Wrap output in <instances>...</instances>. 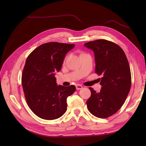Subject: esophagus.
I'll return each mask as SVG.
<instances>
[{
    "label": "esophagus",
    "instance_id": "esophagus-1",
    "mask_svg": "<svg viewBox=\"0 0 146 146\" xmlns=\"http://www.w3.org/2000/svg\"><path fill=\"white\" fill-rule=\"evenodd\" d=\"M76 90H82L83 88V86L81 85L78 84L76 85Z\"/></svg>",
    "mask_w": 146,
    "mask_h": 146
}]
</instances>
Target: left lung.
Returning <instances> with one entry per match:
<instances>
[{
	"label": "left lung",
	"instance_id": "1",
	"mask_svg": "<svg viewBox=\"0 0 146 146\" xmlns=\"http://www.w3.org/2000/svg\"><path fill=\"white\" fill-rule=\"evenodd\" d=\"M84 46L94 51L95 73L102 75L100 92L89 88L91 96L86 102L88 109L95 117L107 118L122 107L131 89V73L127 58L119 45L107 40H95Z\"/></svg>",
	"mask_w": 146,
	"mask_h": 146
}]
</instances>
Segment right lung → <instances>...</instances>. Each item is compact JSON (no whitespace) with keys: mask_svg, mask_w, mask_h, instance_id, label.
Returning a JSON list of instances; mask_svg holds the SVG:
<instances>
[{"mask_svg":"<svg viewBox=\"0 0 146 146\" xmlns=\"http://www.w3.org/2000/svg\"><path fill=\"white\" fill-rule=\"evenodd\" d=\"M75 44L51 42L31 52L22 75V85L27 104L37 116L54 120L67 110V97L76 90L74 85H57L55 73L60 71L65 56Z\"/></svg>","mask_w":146,"mask_h":146,"instance_id":"right-lung-1","label":"right lung"}]
</instances>
